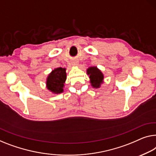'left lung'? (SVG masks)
<instances>
[{"label": "left lung", "instance_id": "left-lung-1", "mask_svg": "<svg viewBox=\"0 0 156 156\" xmlns=\"http://www.w3.org/2000/svg\"><path fill=\"white\" fill-rule=\"evenodd\" d=\"M87 74L90 76V83L94 87H99L104 79V76L101 72L97 67H90L87 70Z\"/></svg>", "mask_w": 156, "mask_h": 156}]
</instances>
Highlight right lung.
<instances>
[{
  "label": "right lung",
  "mask_w": 156,
  "mask_h": 156,
  "mask_svg": "<svg viewBox=\"0 0 156 156\" xmlns=\"http://www.w3.org/2000/svg\"><path fill=\"white\" fill-rule=\"evenodd\" d=\"M66 79V69L57 68L52 71L47 79V87L52 92L58 94L63 92L65 80Z\"/></svg>",
  "instance_id": "add662e5"
}]
</instances>
